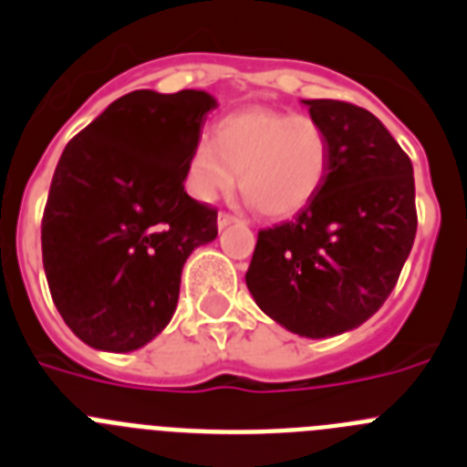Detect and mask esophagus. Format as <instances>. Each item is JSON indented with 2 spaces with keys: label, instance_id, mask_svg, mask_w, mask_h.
I'll list each match as a JSON object with an SVG mask.
<instances>
[{
  "label": "esophagus",
  "instance_id": "esophagus-1",
  "mask_svg": "<svg viewBox=\"0 0 467 467\" xmlns=\"http://www.w3.org/2000/svg\"><path fill=\"white\" fill-rule=\"evenodd\" d=\"M236 222H241V220H238L236 214L226 213V210H222L220 217H217V224H220V229H226V226H229V224H236Z\"/></svg>",
  "mask_w": 467,
  "mask_h": 467
}]
</instances>
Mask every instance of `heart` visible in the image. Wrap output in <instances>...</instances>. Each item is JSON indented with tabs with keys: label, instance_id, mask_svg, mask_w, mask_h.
I'll return each mask as SVG.
<instances>
[{
	"label": "heart",
	"instance_id": "heart-1",
	"mask_svg": "<svg viewBox=\"0 0 467 467\" xmlns=\"http://www.w3.org/2000/svg\"><path fill=\"white\" fill-rule=\"evenodd\" d=\"M329 138L320 121L271 107L234 111L198 140L187 161V187L213 201L234 187L262 214L290 217L306 208L327 175Z\"/></svg>",
	"mask_w": 467,
	"mask_h": 467
}]
</instances>
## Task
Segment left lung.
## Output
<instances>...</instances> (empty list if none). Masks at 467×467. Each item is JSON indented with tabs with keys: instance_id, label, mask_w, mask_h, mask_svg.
Listing matches in <instances>:
<instances>
[{
	"instance_id": "obj_1",
	"label": "left lung",
	"mask_w": 467,
	"mask_h": 467,
	"mask_svg": "<svg viewBox=\"0 0 467 467\" xmlns=\"http://www.w3.org/2000/svg\"><path fill=\"white\" fill-rule=\"evenodd\" d=\"M304 102L327 130V175L295 220L259 231L245 283L275 323L325 339L383 306L419 220L410 156L372 111L344 100Z\"/></svg>"
}]
</instances>
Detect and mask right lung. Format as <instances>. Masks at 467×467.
<instances>
[{"mask_svg":"<svg viewBox=\"0 0 467 467\" xmlns=\"http://www.w3.org/2000/svg\"><path fill=\"white\" fill-rule=\"evenodd\" d=\"M217 102L203 90H133L65 147L41 220L53 304L84 344L126 353L171 323L193 247L217 210L184 192Z\"/></svg>","mask_w":467,"mask_h":467,"instance_id":"right-lung-1","label":"right lung"}]
</instances>
